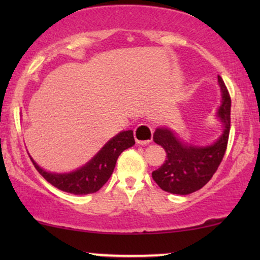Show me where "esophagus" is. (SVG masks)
I'll list each match as a JSON object with an SVG mask.
<instances>
[{
  "label": "esophagus",
  "mask_w": 260,
  "mask_h": 260,
  "mask_svg": "<svg viewBox=\"0 0 260 260\" xmlns=\"http://www.w3.org/2000/svg\"><path fill=\"white\" fill-rule=\"evenodd\" d=\"M135 140L138 144H148L152 140V127L147 123L138 124L135 129Z\"/></svg>",
  "instance_id": "esophagus-1"
}]
</instances>
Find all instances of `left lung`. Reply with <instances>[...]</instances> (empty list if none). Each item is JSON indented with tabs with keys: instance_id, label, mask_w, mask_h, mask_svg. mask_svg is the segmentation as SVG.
Here are the masks:
<instances>
[{
	"instance_id": "obj_1",
	"label": "left lung",
	"mask_w": 260,
	"mask_h": 260,
	"mask_svg": "<svg viewBox=\"0 0 260 260\" xmlns=\"http://www.w3.org/2000/svg\"><path fill=\"white\" fill-rule=\"evenodd\" d=\"M222 102L218 116L223 123V133L209 147L184 145L169 129H156L154 141L166 150V161L152 172V179L162 190L187 195L201 189L218 170L229 143L231 129V97L222 78L218 76Z\"/></svg>"
}]
</instances>
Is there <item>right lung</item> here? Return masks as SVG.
<instances>
[{
  "instance_id": "right-lung-1",
  "label": "right lung",
  "mask_w": 260,
  "mask_h": 260,
  "mask_svg": "<svg viewBox=\"0 0 260 260\" xmlns=\"http://www.w3.org/2000/svg\"><path fill=\"white\" fill-rule=\"evenodd\" d=\"M135 144L134 131H122L110 140L87 165L70 174H52L41 169L33 159V165L44 179L60 190L77 195L98 191L111 176L117 158L125 149Z\"/></svg>"
}]
</instances>
